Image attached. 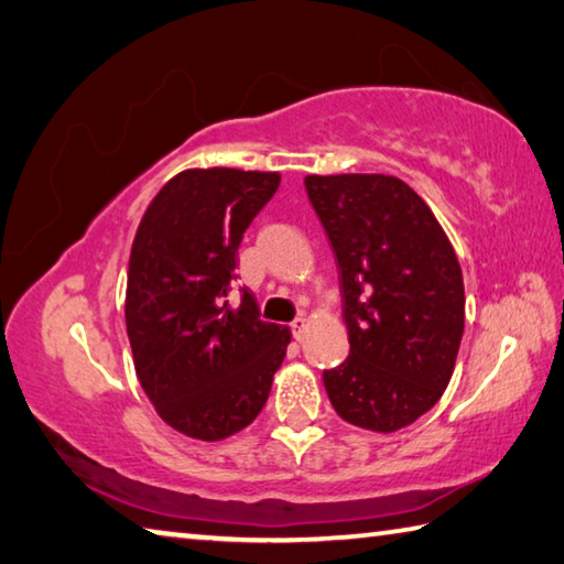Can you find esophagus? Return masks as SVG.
Masks as SVG:
<instances>
[{"instance_id": "34e87169", "label": "esophagus", "mask_w": 564, "mask_h": 564, "mask_svg": "<svg viewBox=\"0 0 564 564\" xmlns=\"http://www.w3.org/2000/svg\"><path fill=\"white\" fill-rule=\"evenodd\" d=\"M290 327H292V334H294V339H302V337H304V329H307V319H302V317H297V319H294V322L290 324Z\"/></svg>"}]
</instances>
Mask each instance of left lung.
<instances>
[{
    "instance_id": "1",
    "label": "left lung",
    "mask_w": 564,
    "mask_h": 564,
    "mask_svg": "<svg viewBox=\"0 0 564 564\" xmlns=\"http://www.w3.org/2000/svg\"><path fill=\"white\" fill-rule=\"evenodd\" d=\"M337 257L349 357L324 371L334 411L391 433L436 406L456 367L466 294L431 207L393 175H307Z\"/></svg>"
}]
</instances>
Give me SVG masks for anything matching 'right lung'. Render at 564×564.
Here are the masks:
<instances>
[{
    "mask_svg": "<svg viewBox=\"0 0 564 564\" xmlns=\"http://www.w3.org/2000/svg\"><path fill=\"white\" fill-rule=\"evenodd\" d=\"M280 173L183 171L148 205L128 260L126 329L138 381L161 419L200 441L242 431L262 411L290 329L237 307V247Z\"/></svg>",
    "mask_w": 564,
    "mask_h": 564,
    "instance_id": "right-lung-1",
    "label": "right lung"
}]
</instances>
